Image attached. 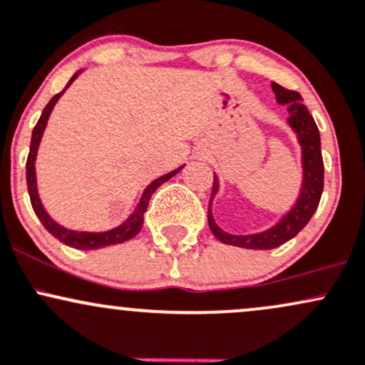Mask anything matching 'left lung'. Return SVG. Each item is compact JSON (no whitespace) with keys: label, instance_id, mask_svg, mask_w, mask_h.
I'll return each instance as SVG.
<instances>
[{"label":"left lung","instance_id":"left-lung-1","mask_svg":"<svg viewBox=\"0 0 365 365\" xmlns=\"http://www.w3.org/2000/svg\"><path fill=\"white\" fill-rule=\"evenodd\" d=\"M272 91L279 105L288 106L289 118L288 124L297 134L298 143L302 146V165H304V182H302L300 195L297 203L293 205L288 214L281 217L277 224L260 232L252 235H231L215 224L212 214V202L219 193V178L214 174V187H212L210 203H208V226L219 241L232 247L248 248V250H272L281 247L282 243L289 241L304 229L309 220L312 219L314 212L317 210L321 202L322 187H324V163L321 153V136L315 125L314 117L310 115L307 106L302 103V96L297 91L282 88L272 83Z\"/></svg>","mask_w":365,"mask_h":365}]
</instances>
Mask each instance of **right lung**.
Returning <instances> with one entry per match:
<instances>
[{
	"label": "right lung",
	"mask_w": 365,
	"mask_h": 365,
	"mask_svg": "<svg viewBox=\"0 0 365 365\" xmlns=\"http://www.w3.org/2000/svg\"><path fill=\"white\" fill-rule=\"evenodd\" d=\"M81 72H83V68L73 73V76L71 77V81H68L67 86H65V89H67L68 86H71L73 81L79 77ZM65 89L51 98L50 103L46 105V108H44L43 113H41V117H39L38 124H36L34 130H32L31 150H29L27 167H26L27 169V187H29V196H31L32 208H34L36 215L39 217V220L43 222V226L46 227V231L50 232V235L55 236L56 240L61 241V243L67 245V247H72L77 250H98V248L110 247V245H118V243H124V241H128V240H133V237L136 236L139 231H141L143 222H145V212H146V208H148L151 195H153L163 182L169 181L170 178H174V175L178 174V172L181 170L184 165L179 167V169L169 172V174L162 175V178L155 179V181L151 182L145 191H143L141 198H139V203L136 205V208H134L133 214H130L128 219L124 220V222L118 224L117 227H112V229H108V231H101V232L76 231V229L63 227L61 224L56 222V220L53 219L50 214H48L43 202H41L39 191H38V179H36V158H38V150L41 145V139H43L44 129H46V125H48V118H50L53 108H55V105H56V101L60 100L61 94L65 93Z\"/></svg>",
	"instance_id": "1"
}]
</instances>
